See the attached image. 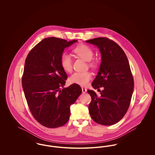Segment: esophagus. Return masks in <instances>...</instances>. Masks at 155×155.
<instances>
[{
	"instance_id": "1",
	"label": "esophagus",
	"mask_w": 155,
	"mask_h": 155,
	"mask_svg": "<svg viewBox=\"0 0 155 155\" xmlns=\"http://www.w3.org/2000/svg\"><path fill=\"white\" fill-rule=\"evenodd\" d=\"M82 92L83 94H85L87 92V89L84 88H82Z\"/></svg>"
}]
</instances>
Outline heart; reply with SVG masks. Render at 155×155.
Listing matches in <instances>:
<instances>
[{"mask_svg":"<svg viewBox=\"0 0 155 155\" xmlns=\"http://www.w3.org/2000/svg\"><path fill=\"white\" fill-rule=\"evenodd\" d=\"M74 53L78 57L89 61V66L92 67H95V63L91 61L94 53L92 48L85 44L78 45L73 50ZM60 63L62 68L66 72H70L73 68V60L70 55L66 52L61 54L60 59ZM92 78V75L88 71L75 72L68 78L70 84H77L81 86L85 87L88 84L89 81Z\"/></svg>","mask_w":155,"mask_h":155,"instance_id":"heart-1","label":"heart"}]
</instances>
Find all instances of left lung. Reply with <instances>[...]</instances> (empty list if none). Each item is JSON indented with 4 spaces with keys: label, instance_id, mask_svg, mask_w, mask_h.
<instances>
[{
    "label": "left lung",
    "instance_id": "8db88e82",
    "mask_svg": "<svg viewBox=\"0 0 155 155\" xmlns=\"http://www.w3.org/2000/svg\"><path fill=\"white\" fill-rule=\"evenodd\" d=\"M96 46L101 54V63L92 83L94 89L103 87L101 96L88 90L92 100L89 111L92 120L103 125L114 124L128 109L134 91V79L127 56L121 47L107 38L86 41Z\"/></svg>",
    "mask_w": 155,
    "mask_h": 155
}]
</instances>
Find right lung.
Returning <instances> with one entry per match:
<instances>
[{
    "instance_id": "1",
    "label": "right lung",
    "mask_w": 155,
    "mask_h": 155,
    "mask_svg": "<svg viewBox=\"0 0 155 155\" xmlns=\"http://www.w3.org/2000/svg\"><path fill=\"white\" fill-rule=\"evenodd\" d=\"M76 42L55 37L45 38L25 59L23 91L32 116L46 127L57 128L66 124L70 106L81 94L77 84L64 88L67 75L60 63L64 49Z\"/></svg>"
}]
</instances>
